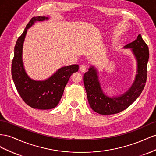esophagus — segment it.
I'll return each instance as SVG.
<instances>
[{"instance_id":"obj_1","label":"esophagus","mask_w":156,"mask_h":156,"mask_svg":"<svg viewBox=\"0 0 156 156\" xmlns=\"http://www.w3.org/2000/svg\"><path fill=\"white\" fill-rule=\"evenodd\" d=\"M86 70H87V67H86V65H82L80 66V70L82 73L86 72Z\"/></svg>"}]
</instances>
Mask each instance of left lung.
<instances>
[{
  "label": "left lung",
  "mask_w": 156,
  "mask_h": 156,
  "mask_svg": "<svg viewBox=\"0 0 156 156\" xmlns=\"http://www.w3.org/2000/svg\"><path fill=\"white\" fill-rule=\"evenodd\" d=\"M131 48L138 63V74L131 87L121 97L109 98L104 95L98 80L97 72L93 67L84 74V86L89 104L93 110L102 115L119 113L126 110L137 99L143 91L147 79V64L149 58L148 45L139 34L137 39L127 44Z\"/></svg>",
  "instance_id": "obj_1"
}]
</instances>
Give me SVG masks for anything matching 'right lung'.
Masks as SVG:
<instances>
[{
    "mask_svg": "<svg viewBox=\"0 0 156 156\" xmlns=\"http://www.w3.org/2000/svg\"><path fill=\"white\" fill-rule=\"evenodd\" d=\"M45 17H33L17 39L12 62V76L21 99L33 108L48 110L55 108L63 95L70 76L79 69L78 65L64 66L45 81H35L28 77L21 59L22 48L27 30L36 21L48 20Z\"/></svg>",
    "mask_w": 156,
    "mask_h": 156,
    "instance_id": "obj_1",
    "label": "right lung"
}]
</instances>
